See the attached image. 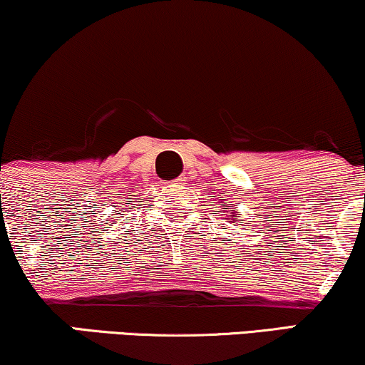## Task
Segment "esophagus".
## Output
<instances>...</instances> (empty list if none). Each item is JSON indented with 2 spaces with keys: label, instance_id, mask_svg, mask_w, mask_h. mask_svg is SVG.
<instances>
[{
  "label": "esophagus",
  "instance_id": "obj_1",
  "mask_svg": "<svg viewBox=\"0 0 365 365\" xmlns=\"http://www.w3.org/2000/svg\"><path fill=\"white\" fill-rule=\"evenodd\" d=\"M173 183H183V178L180 177V178H177V180H173Z\"/></svg>",
  "mask_w": 365,
  "mask_h": 365
}]
</instances>
